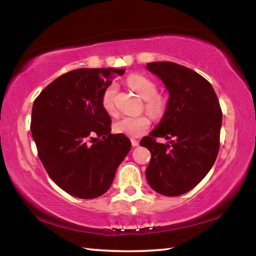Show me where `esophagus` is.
I'll return each instance as SVG.
<instances>
[{
  "instance_id": "1",
  "label": "esophagus",
  "mask_w": 256,
  "mask_h": 256,
  "mask_svg": "<svg viewBox=\"0 0 256 256\" xmlns=\"http://www.w3.org/2000/svg\"><path fill=\"white\" fill-rule=\"evenodd\" d=\"M131 144H132L133 146H138V140H132Z\"/></svg>"
}]
</instances>
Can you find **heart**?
<instances>
[{
    "mask_svg": "<svg viewBox=\"0 0 256 256\" xmlns=\"http://www.w3.org/2000/svg\"><path fill=\"white\" fill-rule=\"evenodd\" d=\"M128 84L138 96L144 99V107L150 115L158 116L162 114L164 102L162 97L156 94L157 86L152 80L141 74H132L128 78ZM116 92H118V86L112 84L104 90L102 94V106L110 115L115 112ZM149 126L150 120L144 115L126 116L114 124V131L130 138H138L148 131Z\"/></svg>",
    "mask_w": 256,
    "mask_h": 256,
    "instance_id": "b5f03b06",
    "label": "heart"
}]
</instances>
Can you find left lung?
<instances>
[{"label":"left lung","instance_id":"left-lung-1","mask_svg":"<svg viewBox=\"0 0 256 256\" xmlns=\"http://www.w3.org/2000/svg\"><path fill=\"white\" fill-rule=\"evenodd\" d=\"M146 68L158 76L170 98L159 124L140 141L151 152L146 177L162 196H182L209 172L219 151L222 112L209 81L180 64L152 62ZM164 137L170 144H159Z\"/></svg>","mask_w":256,"mask_h":256}]
</instances>
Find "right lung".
Returning a JSON list of instances; mask_svg holds the SVG:
<instances>
[{
  "label": "right lung",
  "mask_w": 256,
  "mask_h": 256,
  "mask_svg": "<svg viewBox=\"0 0 256 256\" xmlns=\"http://www.w3.org/2000/svg\"><path fill=\"white\" fill-rule=\"evenodd\" d=\"M118 68H78L58 76L34 102L32 130L38 156L56 185L79 198L106 193L131 149L112 134L102 94Z\"/></svg>",
  "instance_id": "obj_1"
}]
</instances>
